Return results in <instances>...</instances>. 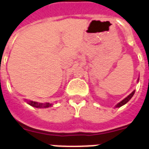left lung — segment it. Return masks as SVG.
Returning <instances> with one entry per match:
<instances>
[{
	"mask_svg": "<svg viewBox=\"0 0 149 149\" xmlns=\"http://www.w3.org/2000/svg\"><path fill=\"white\" fill-rule=\"evenodd\" d=\"M134 92H135V91H133V92H132L131 93H130V94L129 96H128V97H126V98H125L124 100H122V101H121V102H120V103H118V104L116 105V107H121V106H123V105H124V104H126V103L128 102V101H129V100H130V99H131L132 97L134 96Z\"/></svg>",
	"mask_w": 149,
	"mask_h": 149,
	"instance_id": "8db88e82",
	"label": "left lung"
}]
</instances>
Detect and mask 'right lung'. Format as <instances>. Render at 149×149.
I'll return each instance as SVG.
<instances>
[{
    "label": "right lung",
    "instance_id": "add662e5",
    "mask_svg": "<svg viewBox=\"0 0 149 149\" xmlns=\"http://www.w3.org/2000/svg\"><path fill=\"white\" fill-rule=\"evenodd\" d=\"M27 103L31 106H33L34 108H49L52 104H50L49 103H46V104H38L37 102H33V101H27Z\"/></svg>",
    "mask_w": 149,
    "mask_h": 149
}]
</instances>
